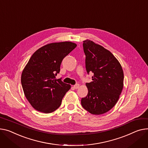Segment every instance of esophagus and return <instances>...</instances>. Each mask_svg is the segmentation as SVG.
Listing matches in <instances>:
<instances>
[{
    "label": "esophagus",
    "mask_w": 148,
    "mask_h": 148,
    "mask_svg": "<svg viewBox=\"0 0 148 148\" xmlns=\"http://www.w3.org/2000/svg\"><path fill=\"white\" fill-rule=\"evenodd\" d=\"M79 86H80V85L78 84H75L74 86H73V87L75 88V89H77V88L79 87Z\"/></svg>",
    "instance_id": "34e87169"
}]
</instances>
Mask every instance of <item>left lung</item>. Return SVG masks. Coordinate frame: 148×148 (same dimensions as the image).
<instances>
[{"instance_id": "left-lung-1", "label": "left lung", "mask_w": 148, "mask_h": 148, "mask_svg": "<svg viewBox=\"0 0 148 148\" xmlns=\"http://www.w3.org/2000/svg\"><path fill=\"white\" fill-rule=\"evenodd\" d=\"M87 73H93L87 83L88 94L81 100L83 108L94 115L109 111L119 99L123 88L122 67L112 53L91 40L83 41Z\"/></svg>"}]
</instances>
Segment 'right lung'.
Returning <instances> with one entry per match:
<instances>
[{
    "label": "right lung",
    "instance_id": "1",
    "mask_svg": "<svg viewBox=\"0 0 148 148\" xmlns=\"http://www.w3.org/2000/svg\"><path fill=\"white\" fill-rule=\"evenodd\" d=\"M77 46L64 42L46 45L37 50L29 59L21 75V84L28 101L35 110L51 113L61 105L71 86L56 79L63 59Z\"/></svg>",
    "mask_w": 148,
    "mask_h": 148
}]
</instances>
